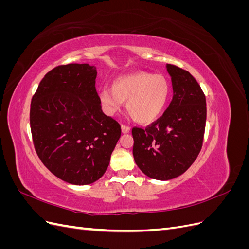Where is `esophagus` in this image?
<instances>
[{
	"mask_svg": "<svg viewBox=\"0 0 249 249\" xmlns=\"http://www.w3.org/2000/svg\"><path fill=\"white\" fill-rule=\"evenodd\" d=\"M130 131H131V129H130V126H127V125H124V124H122V132H123L124 134H126V133H130Z\"/></svg>",
	"mask_w": 249,
	"mask_h": 249,
	"instance_id": "34e87169",
	"label": "esophagus"
}]
</instances>
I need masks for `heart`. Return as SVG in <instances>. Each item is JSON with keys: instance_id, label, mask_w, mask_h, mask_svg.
<instances>
[{"instance_id": "heart-1", "label": "heart", "mask_w": 249, "mask_h": 249, "mask_svg": "<svg viewBox=\"0 0 249 249\" xmlns=\"http://www.w3.org/2000/svg\"><path fill=\"white\" fill-rule=\"evenodd\" d=\"M168 95L169 84L162 74L139 71L118 77L99 97L106 114L114 115L126 102V109L136 122L150 124L161 115Z\"/></svg>"}]
</instances>
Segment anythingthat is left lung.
<instances>
[{
  "mask_svg": "<svg viewBox=\"0 0 249 249\" xmlns=\"http://www.w3.org/2000/svg\"><path fill=\"white\" fill-rule=\"evenodd\" d=\"M173 96L163 115L145 129L133 127V156L150 178L167 180L189 168L196 159L205 134L206 96L185 70L166 64Z\"/></svg>",
  "mask_w": 249,
  "mask_h": 249,
  "instance_id": "obj_1",
  "label": "left lung"
}]
</instances>
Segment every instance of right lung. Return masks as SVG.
<instances>
[{
  "mask_svg": "<svg viewBox=\"0 0 249 249\" xmlns=\"http://www.w3.org/2000/svg\"><path fill=\"white\" fill-rule=\"evenodd\" d=\"M96 73L87 63L57 66L41 80L31 102L36 153L53 175L72 185L103 177L122 134L116 120L102 111Z\"/></svg>",
  "mask_w": 249,
  "mask_h": 249,
  "instance_id": "right-lung-1",
  "label": "right lung"
}]
</instances>
